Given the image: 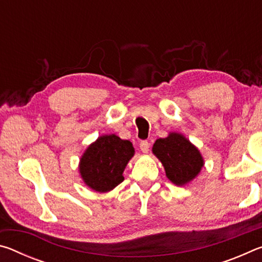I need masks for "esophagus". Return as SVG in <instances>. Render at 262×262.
<instances>
[{"label":"esophagus","instance_id":"34e87169","mask_svg":"<svg viewBox=\"0 0 262 262\" xmlns=\"http://www.w3.org/2000/svg\"><path fill=\"white\" fill-rule=\"evenodd\" d=\"M149 148H150V144L148 141H142L140 143V149L141 151L143 154H148L149 152Z\"/></svg>","mask_w":262,"mask_h":262}]
</instances>
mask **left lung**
<instances>
[{
	"mask_svg": "<svg viewBox=\"0 0 262 262\" xmlns=\"http://www.w3.org/2000/svg\"><path fill=\"white\" fill-rule=\"evenodd\" d=\"M152 154L163 164L166 177L176 186H185L200 174L205 159L195 145L180 133L171 132L152 145Z\"/></svg>",
	"mask_w": 262,
	"mask_h": 262,
	"instance_id": "8db88e82",
	"label": "left lung"
}]
</instances>
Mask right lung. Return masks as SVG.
<instances>
[{
	"instance_id": "1",
	"label": "right lung",
	"mask_w": 262,
	"mask_h": 262,
	"mask_svg": "<svg viewBox=\"0 0 262 262\" xmlns=\"http://www.w3.org/2000/svg\"><path fill=\"white\" fill-rule=\"evenodd\" d=\"M132 142L115 134L101 135L79 158L78 171L83 183L95 192L106 193L123 181V171L134 156Z\"/></svg>"
}]
</instances>
